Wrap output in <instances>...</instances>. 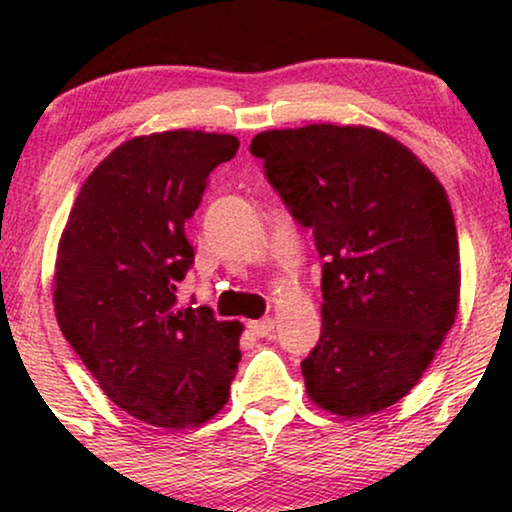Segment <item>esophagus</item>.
<instances>
[{
	"label": "esophagus",
	"instance_id": "1",
	"mask_svg": "<svg viewBox=\"0 0 512 512\" xmlns=\"http://www.w3.org/2000/svg\"><path fill=\"white\" fill-rule=\"evenodd\" d=\"M249 331L256 335V338H268L275 331V321L270 317L268 319H258V321H249Z\"/></svg>",
	"mask_w": 512,
	"mask_h": 512
}]
</instances>
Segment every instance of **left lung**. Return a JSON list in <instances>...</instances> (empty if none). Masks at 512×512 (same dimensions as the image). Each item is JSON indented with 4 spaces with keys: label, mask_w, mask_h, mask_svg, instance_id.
<instances>
[{
    "label": "left lung",
    "mask_w": 512,
    "mask_h": 512,
    "mask_svg": "<svg viewBox=\"0 0 512 512\" xmlns=\"http://www.w3.org/2000/svg\"><path fill=\"white\" fill-rule=\"evenodd\" d=\"M249 151L326 261L321 335L300 363L307 396L340 417L398 403L457 317L445 188L401 142L363 125L268 130Z\"/></svg>",
    "instance_id": "left-lung-1"
}]
</instances>
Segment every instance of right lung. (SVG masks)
<instances>
[{
    "label": "right lung",
    "instance_id": "1",
    "mask_svg": "<svg viewBox=\"0 0 512 512\" xmlns=\"http://www.w3.org/2000/svg\"><path fill=\"white\" fill-rule=\"evenodd\" d=\"M233 135L170 130L111 151L76 195L55 261L60 331L109 401L163 429H191L228 403L240 321L179 307L193 265L184 223Z\"/></svg>",
    "mask_w": 512,
    "mask_h": 512
}]
</instances>
